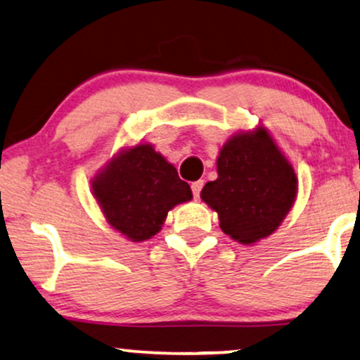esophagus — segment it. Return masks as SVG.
Here are the masks:
<instances>
[{
    "label": "esophagus",
    "instance_id": "obj_1",
    "mask_svg": "<svg viewBox=\"0 0 360 360\" xmlns=\"http://www.w3.org/2000/svg\"><path fill=\"white\" fill-rule=\"evenodd\" d=\"M202 186H204L202 181H195V183L191 184V189H193L194 199H199V194H201V189H202Z\"/></svg>",
    "mask_w": 360,
    "mask_h": 360
}]
</instances>
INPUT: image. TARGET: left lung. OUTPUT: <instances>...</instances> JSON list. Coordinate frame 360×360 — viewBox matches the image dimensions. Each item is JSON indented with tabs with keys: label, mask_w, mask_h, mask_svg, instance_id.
<instances>
[{
	"label": "left lung",
	"mask_w": 360,
	"mask_h": 360,
	"mask_svg": "<svg viewBox=\"0 0 360 360\" xmlns=\"http://www.w3.org/2000/svg\"><path fill=\"white\" fill-rule=\"evenodd\" d=\"M217 179L209 181L201 199L217 212L222 233L252 245L274 234L297 198L292 162L259 122L222 144L216 159Z\"/></svg>",
	"instance_id": "left-lung-1"
}]
</instances>
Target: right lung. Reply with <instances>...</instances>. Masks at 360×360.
<instances>
[{
  "label": "right lung",
  "instance_id": "1",
  "mask_svg": "<svg viewBox=\"0 0 360 360\" xmlns=\"http://www.w3.org/2000/svg\"><path fill=\"white\" fill-rule=\"evenodd\" d=\"M91 193L111 229L131 243L151 239L172 207L193 199L176 167L143 141L121 148L94 172Z\"/></svg>",
  "mask_w": 360,
  "mask_h": 360
}]
</instances>
